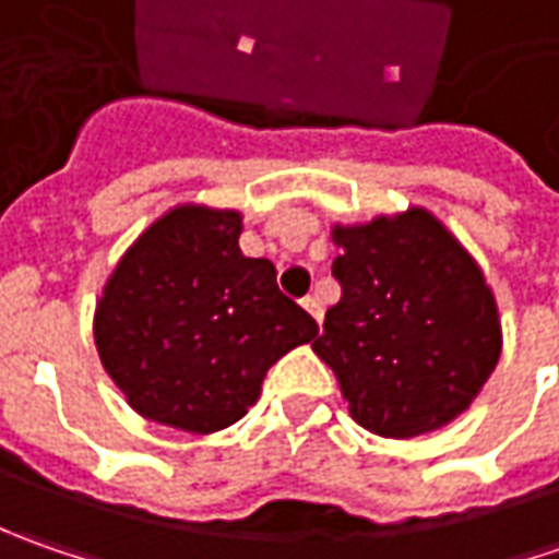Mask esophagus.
<instances>
[{"instance_id":"1","label":"esophagus","mask_w":559,"mask_h":559,"mask_svg":"<svg viewBox=\"0 0 559 559\" xmlns=\"http://www.w3.org/2000/svg\"><path fill=\"white\" fill-rule=\"evenodd\" d=\"M301 305H305V311L311 313L317 323L323 320V305H320V298H317V295H308V298H305Z\"/></svg>"}]
</instances>
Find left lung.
Masks as SVG:
<instances>
[{
  "mask_svg": "<svg viewBox=\"0 0 559 559\" xmlns=\"http://www.w3.org/2000/svg\"><path fill=\"white\" fill-rule=\"evenodd\" d=\"M342 298L313 352L357 426L382 439L436 432L476 401L501 357L483 267L426 207L335 224Z\"/></svg>",
  "mask_w": 559,
  "mask_h": 559,
  "instance_id": "obj_1",
  "label": "left lung"
}]
</instances>
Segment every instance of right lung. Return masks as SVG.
<instances>
[{
  "label": "right lung",
  "instance_id": "1",
  "mask_svg": "<svg viewBox=\"0 0 559 559\" xmlns=\"http://www.w3.org/2000/svg\"><path fill=\"white\" fill-rule=\"evenodd\" d=\"M242 214L177 204L123 251L96 301L98 360L140 417L207 436L261 397L280 357L317 323L239 248Z\"/></svg>",
  "mask_w": 559,
  "mask_h": 559
}]
</instances>
